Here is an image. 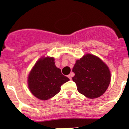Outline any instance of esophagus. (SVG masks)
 I'll use <instances>...</instances> for the list:
<instances>
[{"instance_id": "esophagus-1", "label": "esophagus", "mask_w": 129, "mask_h": 129, "mask_svg": "<svg viewBox=\"0 0 129 129\" xmlns=\"http://www.w3.org/2000/svg\"><path fill=\"white\" fill-rule=\"evenodd\" d=\"M74 76V74H73L72 73H71V74H70L68 75V78H69V79H70V80H71V79H72V76Z\"/></svg>"}]
</instances>
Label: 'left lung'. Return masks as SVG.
<instances>
[{
    "mask_svg": "<svg viewBox=\"0 0 129 129\" xmlns=\"http://www.w3.org/2000/svg\"><path fill=\"white\" fill-rule=\"evenodd\" d=\"M72 71L75 73L72 80L76 83L77 90L88 98L100 97L110 85L111 74L109 68L94 55L86 53L76 60Z\"/></svg>",
    "mask_w": 129,
    "mask_h": 129,
    "instance_id": "1",
    "label": "left lung"
}]
</instances>
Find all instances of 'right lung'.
<instances>
[{
	"instance_id": "add662e5",
	"label": "right lung",
	"mask_w": 129,
	"mask_h": 129,
	"mask_svg": "<svg viewBox=\"0 0 129 129\" xmlns=\"http://www.w3.org/2000/svg\"><path fill=\"white\" fill-rule=\"evenodd\" d=\"M70 80L62 74L52 57L40 58L29 72L28 86L31 94L41 100H48L58 94L61 86Z\"/></svg>"
}]
</instances>
